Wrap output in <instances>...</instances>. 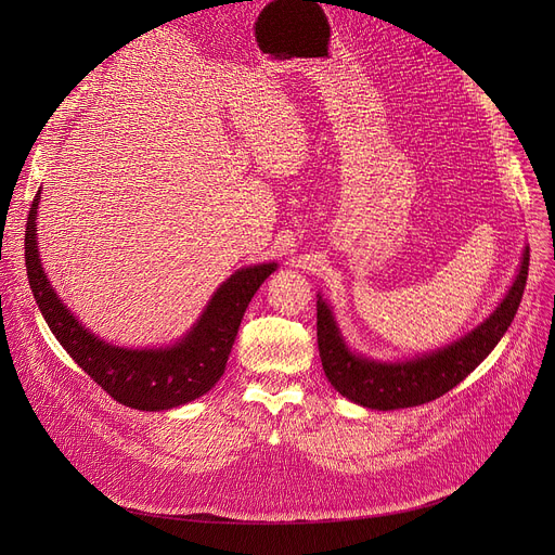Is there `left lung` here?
I'll return each mask as SVG.
<instances>
[{
  "label": "left lung",
  "mask_w": 555,
  "mask_h": 555,
  "mask_svg": "<svg viewBox=\"0 0 555 555\" xmlns=\"http://www.w3.org/2000/svg\"><path fill=\"white\" fill-rule=\"evenodd\" d=\"M529 256L527 247L511 289L483 324L439 351L404 362H375L356 356L346 346L331 306L317 295V344L328 383L348 400L380 412L441 398L465 380L508 331L527 287Z\"/></svg>",
  "instance_id": "8db88e82"
}]
</instances>
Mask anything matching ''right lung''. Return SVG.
Masks as SVG:
<instances>
[{
  "label": "right lung",
  "instance_id": "right-lung-1",
  "mask_svg": "<svg viewBox=\"0 0 555 555\" xmlns=\"http://www.w3.org/2000/svg\"><path fill=\"white\" fill-rule=\"evenodd\" d=\"M38 202L40 191L26 218V276L47 326L72 360L116 402L141 412L172 410L207 393L224 373L233 339L238 335L241 319L251 297L276 270V262L233 272L218 287L197 324L178 344L143 348V351L121 348L105 344L87 331L53 293L38 254Z\"/></svg>",
  "mask_w": 555,
  "mask_h": 555
}]
</instances>
